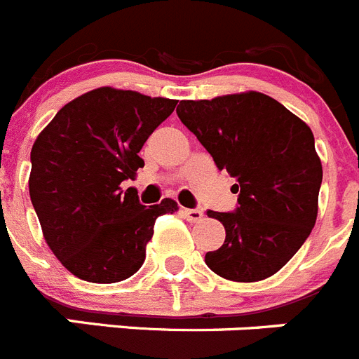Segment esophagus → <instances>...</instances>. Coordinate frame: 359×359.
<instances>
[{"mask_svg": "<svg viewBox=\"0 0 359 359\" xmlns=\"http://www.w3.org/2000/svg\"><path fill=\"white\" fill-rule=\"evenodd\" d=\"M182 214L191 223H196V221H200L203 217V212L200 209H182Z\"/></svg>", "mask_w": 359, "mask_h": 359, "instance_id": "1", "label": "esophagus"}]
</instances>
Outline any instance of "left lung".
<instances>
[{
	"mask_svg": "<svg viewBox=\"0 0 359 359\" xmlns=\"http://www.w3.org/2000/svg\"><path fill=\"white\" fill-rule=\"evenodd\" d=\"M180 122L237 180L233 212L207 210L225 226V243L205 264L221 278L259 281L297 253L317 219L323 164L311 129L259 92L180 100Z\"/></svg>",
	"mask_w": 359,
	"mask_h": 359,
	"instance_id": "1",
	"label": "left lung"
}]
</instances>
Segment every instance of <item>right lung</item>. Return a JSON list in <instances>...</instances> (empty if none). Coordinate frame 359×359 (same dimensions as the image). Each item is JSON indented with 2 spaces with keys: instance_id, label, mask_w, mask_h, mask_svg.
I'll use <instances>...</instances> for the list:
<instances>
[{
  "instance_id": "obj_1",
  "label": "right lung",
  "mask_w": 359,
  "mask_h": 359,
  "mask_svg": "<svg viewBox=\"0 0 359 359\" xmlns=\"http://www.w3.org/2000/svg\"><path fill=\"white\" fill-rule=\"evenodd\" d=\"M177 100L109 86L65 104L32 149L29 198L46 243L74 274L92 283H115L145 262L154 223L177 203H140L133 179L150 134Z\"/></svg>"
}]
</instances>
